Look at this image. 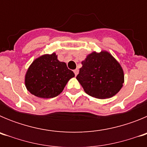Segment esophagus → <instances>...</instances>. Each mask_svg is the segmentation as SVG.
Segmentation results:
<instances>
[{"instance_id": "1", "label": "esophagus", "mask_w": 147, "mask_h": 147, "mask_svg": "<svg viewBox=\"0 0 147 147\" xmlns=\"http://www.w3.org/2000/svg\"><path fill=\"white\" fill-rule=\"evenodd\" d=\"M74 74H75V76H77L78 73H79V70L78 69L74 70Z\"/></svg>"}]
</instances>
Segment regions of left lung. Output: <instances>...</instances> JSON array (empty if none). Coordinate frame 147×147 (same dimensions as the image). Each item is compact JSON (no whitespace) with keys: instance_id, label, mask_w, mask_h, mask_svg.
Returning <instances> with one entry per match:
<instances>
[{"instance_id":"obj_1","label":"left lung","mask_w":147,"mask_h":147,"mask_svg":"<svg viewBox=\"0 0 147 147\" xmlns=\"http://www.w3.org/2000/svg\"><path fill=\"white\" fill-rule=\"evenodd\" d=\"M82 64L76 80L87 94L96 98H108L121 89L124 82V71L111 54L106 51H93Z\"/></svg>"}]
</instances>
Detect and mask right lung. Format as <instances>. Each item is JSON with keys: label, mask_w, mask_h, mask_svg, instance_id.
<instances>
[{"label": "right lung", "mask_w": 147, "mask_h": 147, "mask_svg": "<svg viewBox=\"0 0 147 147\" xmlns=\"http://www.w3.org/2000/svg\"><path fill=\"white\" fill-rule=\"evenodd\" d=\"M74 76L65 62L58 60L56 53L44 54L35 59L28 67L25 85L35 96L54 98L62 93L67 82Z\"/></svg>", "instance_id": "add662e5"}]
</instances>
